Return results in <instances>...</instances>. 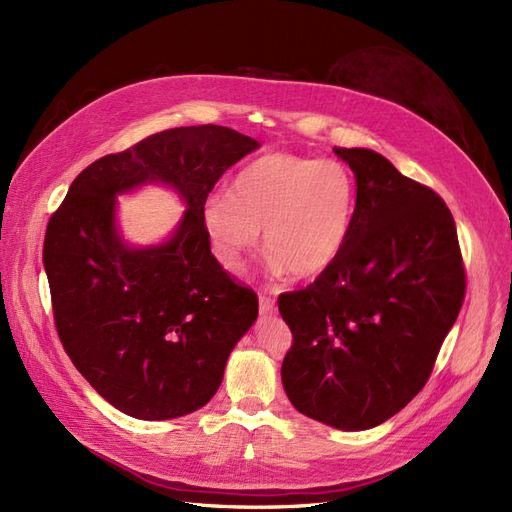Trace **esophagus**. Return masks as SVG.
<instances>
[{
    "label": "esophagus",
    "instance_id": "esophagus-1",
    "mask_svg": "<svg viewBox=\"0 0 512 512\" xmlns=\"http://www.w3.org/2000/svg\"><path fill=\"white\" fill-rule=\"evenodd\" d=\"M258 305H260V314L262 316H269V314H275V299L273 297H267V294H260L258 297Z\"/></svg>",
    "mask_w": 512,
    "mask_h": 512
}]
</instances>
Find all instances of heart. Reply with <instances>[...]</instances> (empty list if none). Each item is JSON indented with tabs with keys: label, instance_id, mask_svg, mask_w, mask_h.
I'll use <instances>...</instances> for the list:
<instances>
[{
	"label": "heart",
	"instance_id": "heart-1",
	"mask_svg": "<svg viewBox=\"0 0 512 512\" xmlns=\"http://www.w3.org/2000/svg\"><path fill=\"white\" fill-rule=\"evenodd\" d=\"M354 200V179L342 162L267 153L239 170L228 194L207 200L203 224L215 256L232 271L265 230V252L277 265L312 277L342 252Z\"/></svg>",
	"mask_w": 512,
	"mask_h": 512
}]
</instances>
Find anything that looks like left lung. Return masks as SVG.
Returning a JSON list of instances; mask_svg holds the SVG:
<instances>
[{
	"instance_id": "1",
	"label": "left lung",
	"mask_w": 512,
	"mask_h": 512,
	"mask_svg": "<svg viewBox=\"0 0 512 512\" xmlns=\"http://www.w3.org/2000/svg\"><path fill=\"white\" fill-rule=\"evenodd\" d=\"M335 153L356 177L352 224L312 284L277 297L292 331L282 382L301 414L361 431L421 393L466 297V267L436 192L371 149Z\"/></svg>"
}]
</instances>
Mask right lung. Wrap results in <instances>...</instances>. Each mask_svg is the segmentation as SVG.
<instances>
[{"instance_id": "add662e5", "label": "right lung", "mask_w": 512, "mask_h": 512, "mask_svg": "<svg viewBox=\"0 0 512 512\" xmlns=\"http://www.w3.org/2000/svg\"><path fill=\"white\" fill-rule=\"evenodd\" d=\"M258 143L224 126L173 128L89 164L51 215L42 260L55 329L83 378L123 414L166 421L203 408L258 297L211 254L203 211L213 185ZM173 184L189 203L176 237L132 251L114 196Z\"/></svg>"}]
</instances>
